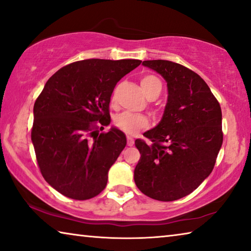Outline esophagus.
<instances>
[{"label":"esophagus","mask_w":251,"mask_h":251,"mask_svg":"<svg viewBox=\"0 0 251 251\" xmlns=\"http://www.w3.org/2000/svg\"><path fill=\"white\" fill-rule=\"evenodd\" d=\"M127 145L128 146L134 145V138L130 137V136H127Z\"/></svg>","instance_id":"34e87169"}]
</instances>
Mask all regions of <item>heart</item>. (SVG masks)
Masks as SVG:
<instances>
[{"instance_id":"obj_1","label":"heart","mask_w":251,"mask_h":251,"mask_svg":"<svg viewBox=\"0 0 251 251\" xmlns=\"http://www.w3.org/2000/svg\"><path fill=\"white\" fill-rule=\"evenodd\" d=\"M141 85L148 100H155L163 90V83L154 74L143 75ZM148 123L150 122L146 115L130 112H123L114 118V125L116 128L128 135H135L141 129L146 128Z\"/></svg>"}]
</instances>
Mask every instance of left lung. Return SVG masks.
I'll use <instances>...</instances> for the list:
<instances>
[{
	"label": "left lung",
	"instance_id": "left-lung-1",
	"mask_svg": "<svg viewBox=\"0 0 251 251\" xmlns=\"http://www.w3.org/2000/svg\"><path fill=\"white\" fill-rule=\"evenodd\" d=\"M166 79L168 101L163 120L144 139L134 180L143 194L173 201L193 193L214 169L223 145L222 108L205 80L186 66L166 59L144 61Z\"/></svg>",
	"mask_w": 251,
	"mask_h": 251
}]
</instances>
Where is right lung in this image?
<instances>
[{"instance_id":"add662e5","label":"right lung","mask_w":251,"mask_h":251,"mask_svg":"<svg viewBox=\"0 0 251 251\" xmlns=\"http://www.w3.org/2000/svg\"><path fill=\"white\" fill-rule=\"evenodd\" d=\"M139 59L88 58L63 66L34 104L31 131L40 172L64 196L86 201L103 192L107 174L126 146L112 128L109 101L116 84Z\"/></svg>"}]
</instances>
